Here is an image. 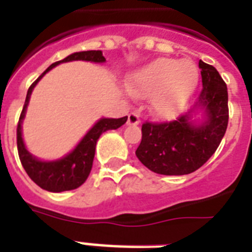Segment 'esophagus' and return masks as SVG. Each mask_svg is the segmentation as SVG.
I'll return each mask as SVG.
<instances>
[{"label":"esophagus","instance_id":"obj_1","mask_svg":"<svg viewBox=\"0 0 252 252\" xmlns=\"http://www.w3.org/2000/svg\"><path fill=\"white\" fill-rule=\"evenodd\" d=\"M140 123V116H139V113L137 112H131L129 115H128V124L129 126H136V124H139Z\"/></svg>","mask_w":252,"mask_h":252}]
</instances>
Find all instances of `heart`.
I'll return each instance as SVG.
<instances>
[{"label":"heart","mask_w":252,"mask_h":252,"mask_svg":"<svg viewBox=\"0 0 252 252\" xmlns=\"http://www.w3.org/2000/svg\"><path fill=\"white\" fill-rule=\"evenodd\" d=\"M199 72L189 60L161 59L136 70L129 88L137 96H151V109L160 117H173L196 88Z\"/></svg>","instance_id":"obj_1"}]
</instances>
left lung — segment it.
<instances>
[{
  "instance_id": "left-lung-1",
  "label": "left lung",
  "mask_w": 252,
  "mask_h": 252,
  "mask_svg": "<svg viewBox=\"0 0 252 252\" xmlns=\"http://www.w3.org/2000/svg\"><path fill=\"white\" fill-rule=\"evenodd\" d=\"M202 92L195 108L173 121L141 126V143L136 156L145 167L160 175H187L196 171L215 154L228 124L227 85L212 65L199 61ZM200 107L206 121L193 126L190 113Z\"/></svg>"
}]
</instances>
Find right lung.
Instances as JSON below:
<instances>
[{"label": "right lung", "instance_id": "obj_1", "mask_svg": "<svg viewBox=\"0 0 252 252\" xmlns=\"http://www.w3.org/2000/svg\"><path fill=\"white\" fill-rule=\"evenodd\" d=\"M76 60H83V61H92V63H104L105 57L102 56L101 50H87V52H76L73 55H69L61 61H57L52 64L46 69L40 77L32 84L28 89L27 100L22 108L21 116L18 120L17 126V150L18 156L21 160L24 169L27 171L28 176L41 187L42 189L50 191V192H63V191H70L74 188L80 187L84 182L88 179L91 169H92L93 158H94V150H96V143L101 133L108 129H117L120 128L126 121L128 117H120V119H101L98 120L91 131L84 136V139L79 143V145L74 148L65 158L56 161H41V160L33 158L22 141L21 135V124L25 116L28 102L31 98L32 91L36 87V84L44 74L55 68L56 65L61 63H68V61H76Z\"/></svg>", "mask_w": 252, "mask_h": 252}]
</instances>
